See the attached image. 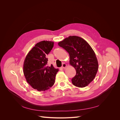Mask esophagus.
<instances>
[{
    "label": "esophagus",
    "mask_w": 120,
    "mask_h": 120,
    "mask_svg": "<svg viewBox=\"0 0 120 120\" xmlns=\"http://www.w3.org/2000/svg\"><path fill=\"white\" fill-rule=\"evenodd\" d=\"M66 67H67V64H66L65 63H63L62 64V66H61V68H64Z\"/></svg>",
    "instance_id": "esophagus-1"
}]
</instances>
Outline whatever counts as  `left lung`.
I'll return each mask as SVG.
<instances>
[{"mask_svg":"<svg viewBox=\"0 0 120 120\" xmlns=\"http://www.w3.org/2000/svg\"><path fill=\"white\" fill-rule=\"evenodd\" d=\"M59 45L68 53L70 64L76 70V75L71 79L74 86L83 88L92 82L98 70V62L96 54L89 43L77 36H70Z\"/></svg>","mask_w":120,"mask_h":120,"instance_id":"1","label":"left lung"}]
</instances>
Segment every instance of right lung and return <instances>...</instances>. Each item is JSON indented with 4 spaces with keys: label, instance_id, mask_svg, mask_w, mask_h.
Wrapping results in <instances>:
<instances>
[{
    "label": "right lung",
    "instance_id": "add662e5",
    "mask_svg": "<svg viewBox=\"0 0 120 120\" xmlns=\"http://www.w3.org/2000/svg\"><path fill=\"white\" fill-rule=\"evenodd\" d=\"M54 42L41 41L35 45L25 57L23 64V74L27 82L38 91H45L52 87L55 82L58 69L52 64L48 65L46 57L51 51Z\"/></svg>",
    "mask_w": 120,
    "mask_h": 120
}]
</instances>
